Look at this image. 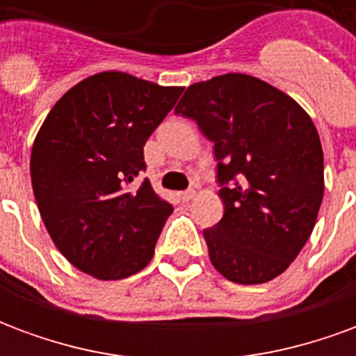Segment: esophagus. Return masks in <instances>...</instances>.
<instances>
[{
  "instance_id": "34e87169",
  "label": "esophagus",
  "mask_w": 356,
  "mask_h": 356,
  "mask_svg": "<svg viewBox=\"0 0 356 356\" xmlns=\"http://www.w3.org/2000/svg\"><path fill=\"white\" fill-rule=\"evenodd\" d=\"M194 196H196V191H193V188H191V191H185V193H181V200L188 202V200H193Z\"/></svg>"
}]
</instances>
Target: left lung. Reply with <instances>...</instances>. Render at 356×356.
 <instances>
[{
    "label": "left lung",
    "instance_id": "8db88e82",
    "mask_svg": "<svg viewBox=\"0 0 356 356\" xmlns=\"http://www.w3.org/2000/svg\"><path fill=\"white\" fill-rule=\"evenodd\" d=\"M175 114L213 140L223 219L204 231L211 265L234 284L282 275L311 236L324 196V154L298 102L248 74L188 86Z\"/></svg>",
    "mask_w": 356,
    "mask_h": 356
}]
</instances>
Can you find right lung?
<instances>
[{
    "label": "right lung",
    "mask_w": 356,
    "mask_h": 356,
    "mask_svg": "<svg viewBox=\"0 0 356 356\" xmlns=\"http://www.w3.org/2000/svg\"><path fill=\"white\" fill-rule=\"evenodd\" d=\"M183 93L125 72L68 89L35 135L30 177L43 225L74 267L122 280L147 267L171 216L148 179L143 148Z\"/></svg>",
    "instance_id": "1"
}]
</instances>
